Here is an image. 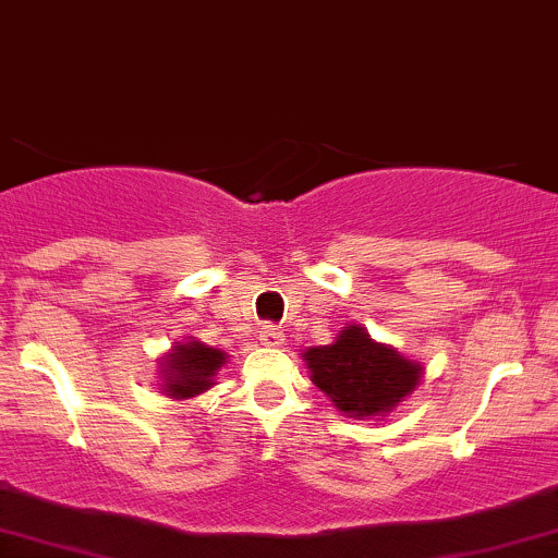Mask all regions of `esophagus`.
<instances>
[{
    "label": "esophagus",
    "instance_id": "34e87169",
    "mask_svg": "<svg viewBox=\"0 0 558 558\" xmlns=\"http://www.w3.org/2000/svg\"><path fill=\"white\" fill-rule=\"evenodd\" d=\"M260 343L268 345V349H279V345H284V335L277 327L266 325L260 329Z\"/></svg>",
    "mask_w": 558,
    "mask_h": 558
}]
</instances>
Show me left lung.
<instances>
[{
    "label": "left lung",
    "mask_w": 558,
    "mask_h": 558,
    "mask_svg": "<svg viewBox=\"0 0 558 558\" xmlns=\"http://www.w3.org/2000/svg\"><path fill=\"white\" fill-rule=\"evenodd\" d=\"M311 383L353 421H380L423 380V364L388 343H377L362 325H345L329 345L303 351Z\"/></svg>",
    "instance_id": "8db88e82"
}]
</instances>
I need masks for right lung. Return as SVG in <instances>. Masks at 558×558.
<instances>
[{
  "label": "right lung",
  "instance_id": "add662e5",
  "mask_svg": "<svg viewBox=\"0 0 558 558\" xmlns=\"http://www.w3.org/2000/svg\"><path fill=\"white\" fill-rule=\"evenodd\" d=\"M229 353L189 338L159 356V388L170 399H191L215 386Z\"/></svg>",
  "mask_w": 558,
  "mask_h": 558
}]
</instances>
